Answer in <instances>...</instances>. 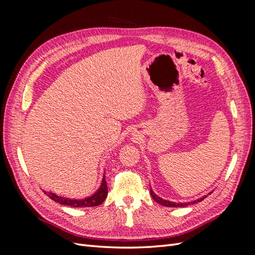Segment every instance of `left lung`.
<instances>
[{"mask_svg":"<svg viewBox=\"0 0 255 255\" xmlns=\"http://www.w3.org/2000/svg\"><path fill=\"white\" fill-rule=\"evenodd\" d=\"M150 194H151V196H152L154 201L157 202V203L160 204V205L168 206V207H185V206H187V205H189V204H195V203H198V202H201L202 200H204V199L207 197V196H203L202 198H200V199H198V200H195V201L187 202V203H181V202L176 203V202H172V201H168V200H165V199H161V198L158 197L156 194H154V191H153L152 189H150ZM210 194H212V192H210ZM210 194H208V195H210Z\"/></svg>","mask_w":255,"mask_h":255,"instance_id":"obj_1","label":"left lung"}]
</instances>
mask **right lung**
Segmentation results:
<instances>
[{"label":"right lung","instance_id":"add662e5","mask_svg":"<svg viewBox=\"0 0 255 255\" xmlns=\"http://www.w3.org/2000/svg\"><path fill=\"white\" fill-rule=\"evenodd\" d=\"M43 192L47 195L53 201L57 203H60L63 205H68L71 207H91V206H98L104 202V200L107 197V184L105 180V174L103 176V180L101 183V186L95 192L94 195L87 197L85 199H69L65 197H60L56 194H53V192L44 191Z\"/></svg>","mask_w":255,"mask_h":255}]
</instances>
